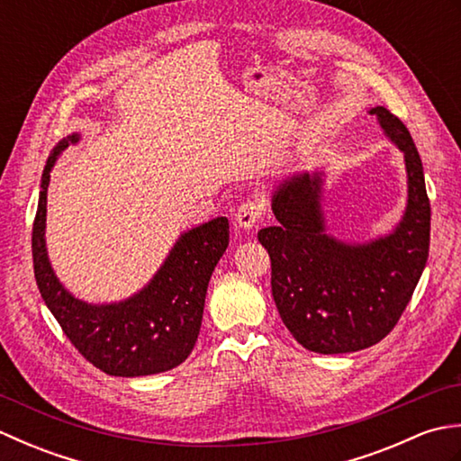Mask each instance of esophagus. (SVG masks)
Listing matches in <instances>:
<instances>
[{
	"mask_svg": "<svg viewBox=\"0 0 461 461\" xmlns=\"http://www.w3.org/2000/svg\"><path fill=\"white\" fill-rule=\"evenodd\" d=\"M263 213V202L259 198H249L243 203H240V208L236 212V223L243 230H249L256 225Z\"/></svg>",
	"mask_w": 461,
	"mask_h": 461,
	"instance_id": "34e87169",
	"label": "esophagus"
}]
</instances>
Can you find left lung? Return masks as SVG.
<instances>
[{"instance_id": "1", "label": "left lung", "mask_w": 461, "mask_h": 461, "mask_svg": "<svg viewBox=\"0 0 461 461\" xmlns=\"http://www.w3.org/2000/svg\"><path fill=\"white\" fill-rule=\"evenodd\" d=\"M404 152L408 205L398 228L368 243L330 238L321 210L322 172L291 176L273 194L277 225L258 233L271 259V293L299 345L342 355L376 345L412 299L429 251L424 168L404 122L384 106L370 109Z\"/></svg>"}]
</instances>
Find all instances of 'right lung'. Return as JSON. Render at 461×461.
Wrapping results in <instances>:
<instances>
[{"label":"right lung","instance_id":"obj_1","mask_svg":"<svg viewBox=\"0 0 461 461\" xmlns=\"http://www.w3.org/2000/svg\"><path fill=\"white\" fill-rule=\"evenodd\" d=\"M79 140L71 134L49 156L33 221V269L39 293L71 345L111 376H149L176 368L198 340L208 283L230 243L228 218L182 233L154 279L131 299L91 305L75 299L51 269L45 248L47 188L57 156Z\"/></svg>","mask_w":461,"mask_h":461}]
</instances>
